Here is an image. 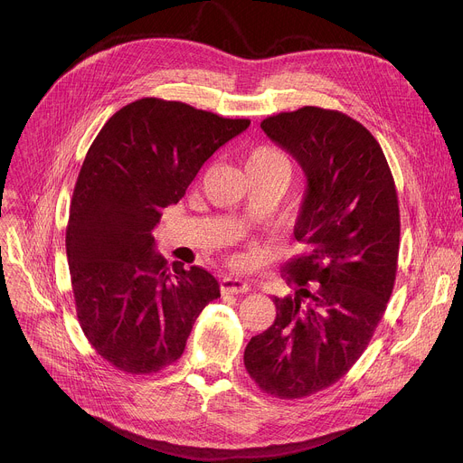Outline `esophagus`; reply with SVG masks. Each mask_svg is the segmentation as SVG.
<instances>
[{"label": "esophagus", "instance_id": "1", "mask_svg": "<svg viewBox=\"0 0 463 463\" xmlns=\"http://www.w3.org/2000/svg\"><path fill=\"white\" fill-rule=\"evenodd\" d=\"M220 289H222V293L223 295H232V293H247L249 291V284L245 282V280H241V279H236V277H225V279H222V282H220Z\"/></svg>", "mask_w": 463, "mask_h": 463}]
</instances>
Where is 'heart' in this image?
<instances>
[{"instance_id":"obj_1","label":"heart","mask_w":463,"mask_h":463,"mask_svg":"<svg viewBox=\"0 0 463 463\" xmlns=\"http://www.w3.org/2000/svg\"><path fill=\"white\" fill-rule=\"evenodd\" d=\"M279 163H286L275 150L269 148H256L250 152V156L247 157L245 168L247 170H254V168H266V166H273Z\"/></svg>"}]
</instances>
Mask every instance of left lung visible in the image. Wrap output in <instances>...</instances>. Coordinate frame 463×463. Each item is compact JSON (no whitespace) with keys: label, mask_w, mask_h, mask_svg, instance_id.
Segmentation results:
<instances>
[{"label":"left lung","mask_w":463,"mask_h":463,"mask_svg":"<svg viewBox=\"0 0 463 463\" xmlns=\"http://www.w3.org/2000/svg\"><path fill=\"white\" fill-rule=\"evenodd\" d=\"M260 126L306 174L293 231L306 252L286 261L293 293L273 297L275 322L243 363L263 392L298 400L337 383L383 318L398 271V192L375 137L341 111L304 106Z\"/></svg>","instance_id":"obj_1"}]
</instances>
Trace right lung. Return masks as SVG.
<instances>
[{"mask_svg": "<svg viewBox=\"0 0 463 463\" xmlns=\"http://www.w3.org/2000/svg\"><path fill=\"white\" fill-rule=\"evenodd\" d=\"M249 124L146 97L120 108L90 146L65 250L82 332L113 368L146 375L175 363L195 318L220 297L203 268H170L152 231L203 163Z\"/></svg>", "mask_w": 463, "mask_h": 463, "instance_id": "obj_1", "label": "right lung"}]
</instances>
